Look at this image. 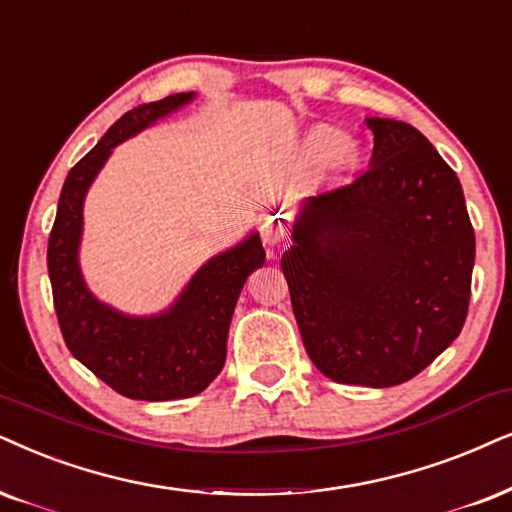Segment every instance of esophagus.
Returning <instances> with one entry per match:
<instances>
[{
    "instance_id": "1",
    "label": "esophagus",
    "mask_w": 512,
    "mask_h": 512,
    "mask_svg": "<svg viewBox=\"0 0 512 512\" xmlns=\"http://www.w3.org/2000/svg\"><path fill=\"white\" fill-rule=\"evenodd\" d=\"M264 234H267L269 241H281L286 236V219L283 217H271L267 224H264Z\"/></svg>"
}]
</instances>
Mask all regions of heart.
Returning a JSON list of instances; mask_svg holds the SVG:
<instances>
[{"instance_id":"1","label":"heart","mask_w":512,"mask_h":512,"mask_svg":"<svg viewBox=\"0 0 512 512\" xmlns=\"http://www.w3.org/2000/svg\"><path fill=\"white\" fill-rule=\"evenodd\" d=\"M312 148L314 153L323 155V158H331V155H338V158H345L347 146H342L340 134L335 129H319L312 137Z\"/></svg>"}]
</instances>
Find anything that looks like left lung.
<instances>
[{"label":"left lung","instance_id":"8db88e82","mask_svg":"<svg viewBox=\"0 0 512 512\" xmlns=\"http://www.w3.org/2000/svg\"><path fill=\"white\" fill-rule=\"evenodd\" d=\"M366 122L368 170L302 205L281 269L314 366L335 383L392 387L461 333L475 231L435 146L406 122Z\"/></svg>","mask_w":512,"mask_h":512}]
</instances>
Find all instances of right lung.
<instances>
[{"mask_svg":"<svg viewBox=\"0 0 512 512\" xmlns=\"http://www.w3.org/2000/svg\"><path fill=\"white\" fill-rule=\"evenodd\" d=\"M191 99L193 94H172L122 115L68 172L49 234L47 267L63 340L80 364L129 399H186L217 378L226 359V335L238 295L267 257L260 234H252L200 267L179 300L151 319L115 312L84 286L77 245L89 184L120 141Z\"/></svg>","mask_w":512,"mask_h":512,"instance_id":"right-lung-1","label":"right lung"}]
</instances>
